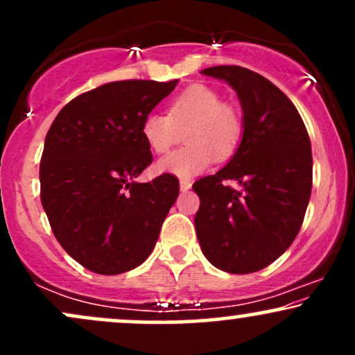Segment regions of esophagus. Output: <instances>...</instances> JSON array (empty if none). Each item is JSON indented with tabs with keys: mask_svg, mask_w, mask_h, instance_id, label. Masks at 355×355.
Instances as JSON below:
<instances>
[{
	"mask_svg": "<svg viewBox=\"0 0 355 355\" xmlns=\"http://www.w3.org/2000/svg\"><path fill=\"white\" fill-rule=\"evenodd\" d=\"M190 189H191V182L185 180V178H182V180H180V190L182 191H189Z\"/></svg>",
	"mask_w": 355,
	"mask_h": 355,
	"instance_id": "esophagus-1",
	"label": "esophagus"
}]
</instances>
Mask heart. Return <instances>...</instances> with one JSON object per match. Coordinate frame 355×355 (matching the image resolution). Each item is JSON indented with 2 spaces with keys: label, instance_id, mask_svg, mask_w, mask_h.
Returning a JSON list of instances; mask_svg holds the SVG:
<instances>
[{
  "label": "heart",
  "instance_id": "heart-1",
  "mask_svg": "<svg viewBox=\"0 0 355 355\" xmlns=\"http://www.w3.org/2000/svg\"><path fill=\"white\" fill-rule=\"evenodd\" d=\"M183 133L189 144L158 160L160 173L189 178L209 168L214 158H230L242 141L243 121L215 89L191 85L170 101L168 115L148 113L141 125V135L155 153L168 152Z\"/></svg>",
  "mask_w": 355,
  "mask_h": 355
}]
</instances>
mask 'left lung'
I'll list each match as a JSON object with an SVG mask.
<instances>
[{"mask_svg": "<svg viewBox=\"0 0 355 355\" xmlns=\"http://www.w3.org/2000/svg\"><path fill=\"white\" fill-rule=\"evenodd\" d=\"M202 73L237 92L243 135L229 164L193 183L200 198L195 230L211 266L252 274L279 259L302 227L312 191L311 138L294 103L259 73L242 67Z\"/></svg>", "mask_w": 355, "mask_h": 355, "instance_id": "8db88e82", "label": "left lung"}]
</instances>
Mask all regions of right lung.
<instances>
[{"label": "right lung", "instance_id": "1", "mask_svg": "<svg viewBox=\"0 0 355 355\" xmlns=\"http://www.w3.org/2000/svg\"><path fill=\"white\" fill-rule=\"evenodd\" d=\"M177 81L101 85L73 98L48 130L40 164L43 209L60 245L95 274L144 263L177 200L173 175L135 182L153 162L141 125Z\"/></svg>", "mask_w": 355, "mask_h": 355}]
</instances>
